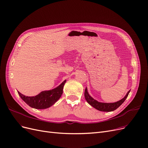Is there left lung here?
Instances as JSON below:
<instances>
[{
  "label": "left lung",
  "mask_w": 148,
  "mask_h": 148,
  "mask_svg": "<svg viewBox=\"0 0 148 148\" xmlns=\"http://www.w3.org/2000/svg\"><path fill=\"white\" fill-rule=\"evenodd\" d=\"M130 91L127 92L126 95H125V97L122 99L121 100L115 102V103H101L99 102L97 100H94L92 99L91 96H90L87 91V88L85 89V97L86 100L88 103L91 105L92 107L94 108L97 109V110L100 111H104V112H110L112 111L117 109L125 101L126 99L128 96V94H129Z\"/></svg>",
  "instance_id": "obj_1"
}]
</instances>
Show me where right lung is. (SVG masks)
<instances>
[{
  "label": "right lung",
  "instance_id": "obj_1",
  "mask_svg": "<svg viewBox=\"0 0 148 148\" xmlns=\"http://www.w3.org/2000/svg\"><path fill=\"white\" fill-rule=\"evenodd\" d=\"M66 81V80H64L58 87L54 89L42 91L33 97L24 95L20 92H18V94L21 99L31 108L39 110L46 109L53 105L60 99L63 93V88Z\"/></svg>",
  "mask_w": 148,
  "mask_h": 148
}]
</instances>
